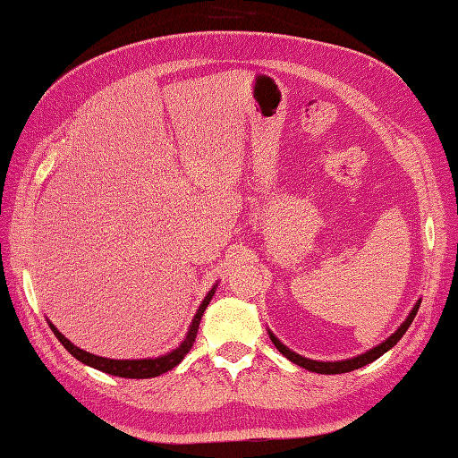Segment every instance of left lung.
<instances>
[{"label":"left lung","mask_w":458,"mask_h":458,"mask_svg":"<svg viewBox=\"0 0 458 458\" xmlns=\"http://www.w3.org/2000/svg\"><path fill=\"white\" fill-rule=\"evenodd\" d=\"M420 304H421V302H418L416 306H413V310H411L410 316L406 318V322H403V324L396 329V332L386 339V342H382L380 345H377L375 349L367 351V353H363V355L353 357V359H347V360H335V363H324V360H312V359L301 357L299 353H294V351H291L289 347H284V345L279 342V339L275 337L271 332H269V337H271V342L275 344V347H277L286 359L293 360V363H296V365H301V367L308 369V370H312V373H320V375H342V373H351V370H355V369H360V367H365V365H369V363H373L375 359H378L380 355H385L390 347H394V345L400 342V337L408 332L410 324L413 322V318H416V314H418V310H420Z\"/></svg>","instance_id":"8db88e82"}]
</instances>
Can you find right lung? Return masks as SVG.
Returning a JSON list of instances; mask_svg holds the SVG:
<instances>
[{"label":"right lung","instance_id":"1","mask_svg":"<svg viewBox=\"0 0 458 458\" xmlns=\"http://www.w3.org/2000/svg\"><path fill=\"white\" fill-rule=\"evenodd\" d=\"M212 296H215V289H212L207 299L203 301V304L199 306V310L193 318V322H191V327L187 332L185 342L181 344L177 349H174L172 353H167L164 357H157V359H132V360H116V359H105V357H98V355H91L88 351H83L80 347L73 345L70 339L64 337L58 329L50 324V329L55 332V335L60 339V344L66 347L70 353L76 357L81 363L89 365L98 370H103V373H109L113 377H123V378H152V377H159L162 373H167V370H172L174 367H177L183 357L189 353V349L193 347L195 344V337L199 332V324H200V318H203L205 310L208 302L212 301Z\"/></svg>","mask_w":458,"mask_h":458}]
</instances>
